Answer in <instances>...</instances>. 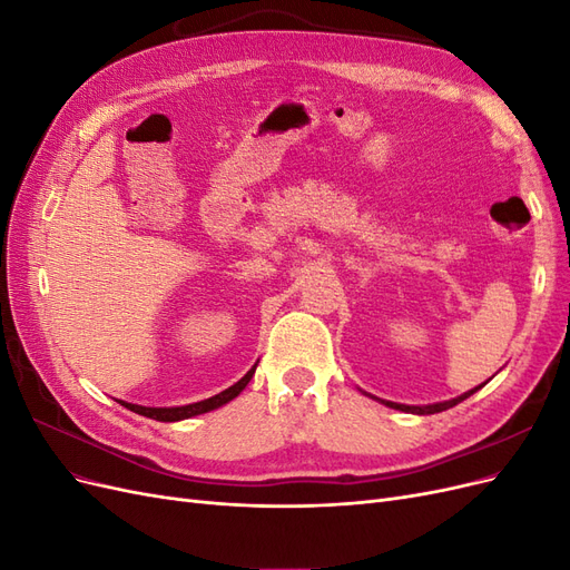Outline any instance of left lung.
Wrapping results in <instances>:
<instances>
[{"instance_id":"1","label":"left lung","mask_w":570,"mask_h":570,"mask_svg":"<svg viewBox=\"0 0 570 570\" xmlns=\"http://www.w3.org/2000/svg\"><path fill=\"white\" fill-rule=\"evenodd\" d=\"M482 385H485V383H482ZM482 385H478V387H473V390H469V392H463V394L454 396V400H450V402H438V404H425V406H409V404L385 402V400H377V396H373V400H377V402L385 404V406H390V409H400V411H406V413H419V416H428V413H440V411H446V409L456 406V404H459V402H463V400H469V396H471L473 392H478Z\"/></svg>"}]
</instances>
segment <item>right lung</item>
Segmentation results:
<instances>
[{
    "label": "right lung",
    "mask_w": 570,
    "mask_h": 570,
    "mask_svg": "<svg viewBox=\"0 0 570 570\" xmlns=\"http://www.w3.org/2000/svg\"><path fill=\"white\" fill-rule=\"evenodd\" d=\"M256 364H258V361H256ZM256 364L245 373V377H239V381L235 385H230L228 390H223V392L209 396V400H202V402H195V404H185V406H140V404H128V402H120V404H124L130 411H135V413H140V416L161 421V423H176V421L193 419V416H199V413L214 411L223 404H228L230 400H235V396L243 392L247 387V383L252 381Z\"/></svg>",
    "instance_id": "1"
}]
</instances>
